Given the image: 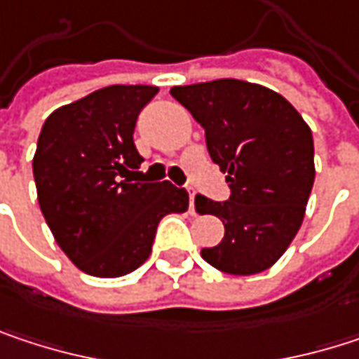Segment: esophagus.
Wrapping results in <instances>:
<instances>
[{"instance_id": "obj_1", "label": "esophagus", "mask_w": 359, "mask_h": 359, "mask_svg": "<svg viewBox=\"0 0 359 359\" xmlns=\"http://www.w3.org/2000/svg\"><path fill=\"white\" fill-rule=\"evenodd\" d=\"M189 210L191 214H195V191H189Z\"/></svg>"}]
</instances>
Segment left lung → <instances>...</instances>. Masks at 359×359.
Listing matches in <instances>:
<instances>
[{
    "instance_id": "obj_1",
    "label": "left lung",
    "mask_w": 359,
    "mask_h": 359,
    "mask_svg": "<svg viewBox=\"0 0 359 359\" xmlns=\"http://www.w3.org/2000/svg\"><path fill=\"white\" fill-rule=\"evenodd\" d=\"M170 95L203 126L208 151L231 187L229 201L195 195V210L224 224V239L201 257L237 276L268 270L306 216L316 177L310 126L283 95L248 81L172 87Z\"/></svg>"
}]
</instances>
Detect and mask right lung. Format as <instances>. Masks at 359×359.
<instances>
[{
    "instance_id": "add662e5",
    "label": "right lung",
    "mask_w": 359,
    "mask_h": 359,
    "mask_svg": "<svg viewBox=\"0 0 359 359\" xmlns=\"http://www.w3.org/2000/svg\"><path fill=\"white\" fill-rule=\"evenodd\" d=\"M158 87L111 85L51 111L33 158L39 208L70 262L100 278L137 270L151 253L160 220L187 212L189 193L133 182L141 166L133 133Z\"/></svg>"
}]
</instances>
